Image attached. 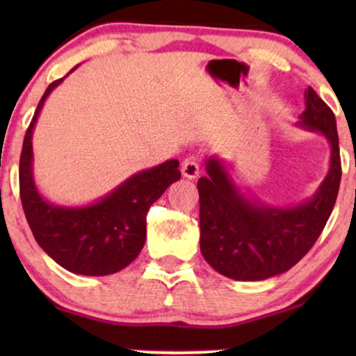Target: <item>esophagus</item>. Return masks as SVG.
Returning <instances> with one entry per match:
<instances>
[{
	"label": "esophagus",
	"instance_id": "34e87169",
	"mask_svg": "<svg viewBox=\"0 0 356 356\" xmlns=\"http://www.w3.org/2000/svg\"><path fill=\"white\" fill-rule=\"evenodd\" d=\"M181 173L184 178L188 179H194L199 177V162H197V157H186L183 160V165H181Z\"/></svg>",
	"mask_w": 356,
	"mask_h": 356
}]
</instances>
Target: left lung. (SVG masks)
<instances>
[{"mask_svg":"<svg viewBox=\"0 0 356 356\" xmlns=\"http://www.w3.org/2000/svg\"><path fill=\"white\" fill-rule=\"evenodd\" d=\"M305 99L298 126L321 133L330 144L329 173L309 201L295 207L250 201L217 157L207 160V177L199 178L201 252L228 279L256 282L284 274L313 248L329 220L342 178L337 123L311 87Z\"/></svg>","mask_w":356,"mask_h":356,"instance_id":"obj_1","label":"left lung"}]
</instances>
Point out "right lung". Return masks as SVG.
<instances>
[{
	"mask_svg": "<svg viewBox=\"0 0 356 356\" xmlns=\"http://www.w3.org/2000/svg\"><path fill=\"white\" fill-rule=\"evenodd\" d=\"M51 82L38 102L24 138L19 162L21 202L33 238L66 270L110 275L131 264L145 243V216L170 184L181 178L178 160H167L121 183L104 199L84 207L55 206L42 197L32 175V133Z\"/></svg>",
	"mask_w": 356,
	"mask_h": 356,
	"instance_id": "1",
	"label": "right lung"
}]
</instances>
